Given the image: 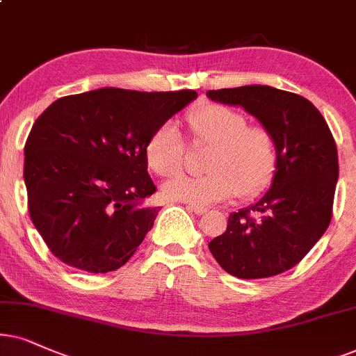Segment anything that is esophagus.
<instances>
[{"label": "esophagus", "mask_w": 356, "mask_h": 356, "mask_svg": "<svg viewBox=\"0 0 356 356\" xmlns=\"http://www.w3.org/2000/svg\"><path fill=\"white\" fill-rule=\"evenodd\" d=\"M187 209L191 210V211H193V213H195V215H204L205 211H207L205 207H197V205H191V204L187 205Z\"/></svg>", "instance_id": "34e87169"}]
</instances>
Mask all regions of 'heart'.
I'll use <instances>...</instances> for the list:
<instances>
[{
    "label": "heart",
    "instance_id": "1",
    "mask_svg": "<svg viewBox=\"0 0 356 356\" xmlns=\"http://www.w3.org/2000/svg\"><path fill=\"white\" fill-rule=\"evenodd\" d=\"M195 143L211 145L205 175H177L163 187L164 197L205 207L230 199L233 193L251 197L263 191L276 169V143L263 126L250 124L235 108L209 103L188 115ZM187 139L177 123L165 121L151 134L146 145L149 168L161 177L182 169Z\"/></svg>",
    "mask_w": 356,
    "mask_h": 356
}]
</instances>
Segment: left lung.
Segmentation results:
<instances>
[{
  "mask_svg": "<svg viewBox=\"0 0 356 356\" xmlns=\"http://www.w3.org/2000/svg\"><path fill=\"white\" fill-rule=\"evenodd\" d=\"M211 100L240 105L276 143L271 188L254 205L233 211L210 253L232 276L261 279L294 268L332 220L339 156L321 111L307 98L268 85L209 90Z\"/></svg>",
  "mask_w": 356,
  "mask_h": 356,
  "instance_id": "obj_1",
  "label": "left lung"
}]
</instances>
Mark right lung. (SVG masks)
Masks as SVG:
<instances>
[{
	"label": "right lung",
	"mask_w": 356,
	"mask_h": 356,
	"mask_svg": "<svg viewBox=\"0 0 356 356\" xmlns=\"http://www.w3.org/2000/svg\"><path fill=\"white\" fill-rule=\"evenodd\" d=\"M193 90L98 88L52 103L31 128L24 182L34 227L51 253L80 271L123 266L157 217L146 145Z\"/></svg>",
	"instance_id": "add662e5"
}]
</instances>
